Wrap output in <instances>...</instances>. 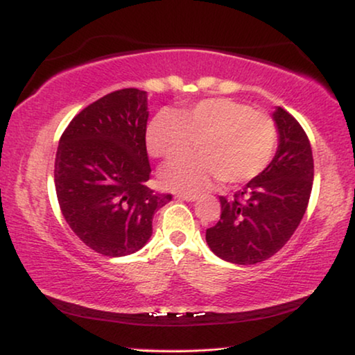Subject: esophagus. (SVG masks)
I'll return each instance as SVG.
<instances>
[{
  "label": "esophagus",
  "mask_w": 355,
  "mask_h": 355,
  "mask_svg": "<svg viewBox=\"0 0 355 355\" xmlns=\"http://www.w3.org/2000/svg\"><path fill=\"white\" fill-rule=\"evenodd\" d=\"M178 201H188V202H194L198 201V196H191V194H177Z\"/></svg>",
  "instance_id": "esophagus-1"
}]
</instances>
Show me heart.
Returning <instances> with one entry per match:
<instances>
[{
	"instance_id": "heart-1",
	"label": "heart",
	"mask_w": 355,
	"mask_h": 355,
	"mask_svg": "<svg viewBox=\"0 0 355 355\" xmlns=\"http://www.w3.org/2000/svg\"><path fill=\"white\" fill-rule=\"evenodd\" d=\"M196 141L198 154L162 171V183L198 194L216 178L238 184L259 175L272 161L278 127L266 112L227 98L204 99L182 111H161L146 130L151 156L166 162L183 157Z\"/></svg>"
}]
</instances>
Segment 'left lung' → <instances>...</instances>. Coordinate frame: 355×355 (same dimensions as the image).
<instances>
[{"mask_svg":"<svg viewBox=\"0 0 355 355\" xmlns=\"http://www.w3.org/2000/svg\"><path fill=\"white\" fill-rule=\"evenodd\" d=\"M278 149L246 187L220 196L222 214L206 230L211 251L223 261L252 266L278 252L306 214L313 183L312 148L304 128L282 107L273 112Z\"/></svg>","mask_w":355,"mask_h":355,"instance_id":"left-lung-1","label":"left lung"}]
</instances>
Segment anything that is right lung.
Returning a JSON list of instances; mask_svg holds the SVG:
<instances>
[{
    "label": "right lung",
    "instance_id": "right-lung-1",
    "mask_svg": "<svg viewBox=\"0 0 355 355\" xmlns=\"http://www.w3.org/2000/svg\"><path fill=\"white\" fill-rule=\"evenodd\" d=\"M148 116L146 92L117 89L78 112L59 139V207L72 232L103 256L139 251L153 234L154 212L172 201L146 184Z\"/></svg>",
    "mask_w": 355,
    "mask_h": 355
}]
</instances>
